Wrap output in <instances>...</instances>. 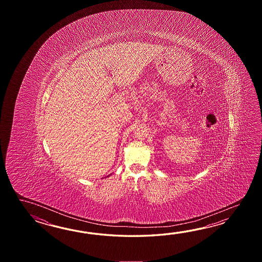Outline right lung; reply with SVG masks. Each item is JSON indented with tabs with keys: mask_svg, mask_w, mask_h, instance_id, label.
<instances>
[{
	"mask_svg": "<svg viewBox=\"0 0 262 262\" xmlns=\"http://www.w3.org/2000/svg\"><path fill=\"white\" fill-rule=\"evenodd\" d=\"M108 176H110V175H108ZM108 176H107V177H108Z\"/></svg>",
	"mask_w": 262,
	"mask_h": 262,
	"instance_id": "right-lung-1",
	"label": "right lung"
}]
</instances>
